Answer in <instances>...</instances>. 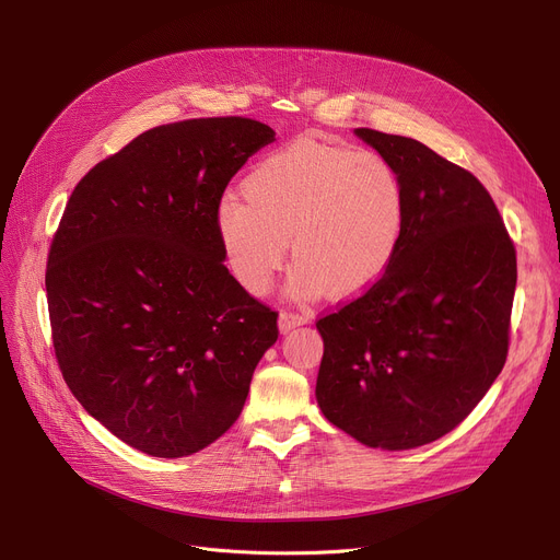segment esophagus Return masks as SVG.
Returning <instances> with one entry per match:
<instances>
[{
  "label": "esophagus",
  "instance_id": "obj_1",
  "mask_svg": "<svg viewBox=\"0 0 560 560\" xmlns=\"http://www.w3.org/2000/svg\"><path fill=\"white\" fill-rule=\"evenodd\" d=\"M306 322H308V317H306V315H298V313H281V315H279V329H281V334H288V331H292L295 327L306 325Z\"/></svg>",
  "mask_w": 560,
  "mask_h": 560
}]
</instances>
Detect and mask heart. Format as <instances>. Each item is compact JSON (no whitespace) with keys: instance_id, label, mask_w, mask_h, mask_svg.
Wrapping results in <instances>:
<instances>
[{"instance_id":"b5f03b06","label":"heart","mask_w":560,"mask_h":560,"mask_svg":"<svg viewBox=\"0 0 560 560\" xmlns=\"http://www.w3.org/2000/svg\"><path fill=\"white\" fill-rule=\"evenodd\" d=\"M243 197L218 201L213 226L226 270L247 295L270 290L288 254L292 300L363 295L393 265L406 231V188L395 165L319 136H302L245 174Z\"/></svg>"}]
</instances>
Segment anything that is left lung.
Instances as JSON below:
<instances>
[{
    "mask_svg": "<svg viewBox=\"0 0 560 560\" xmlns=\"http://www.w3.org/2000/svg\"><path fill=\"white\" fill-rule=\"evenodd\" d=\"M354 133L399 172L406 231L384 279L317 319L315 397L359 443L401 452L458 427L502 372L517 260L475 174L420 140Z\"/></svg>",
    "mask_w": 560,
    "mask_h": 560,
    "instance_id": "8db88e82",
    "label": "left lung"
}]
</instances>
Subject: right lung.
<instances>
[{"label": "right lung", "instance_id": "obj_1", "mask_svg": "<svg viewBox=\"0 0 560 560\" xmlns=\"http://www.w3.org/2000/svg\"><path fill=\"white\" fill-rule=\"evenodd\" d=\"M275 131L249 117L150 129L77 184L47 258L58 365L129 447L190 456L243 413L277 313L235 283L213 226L231 176Z\"/></svg>", "mask_w": 560, "mask_h": 560}]
</instances>
